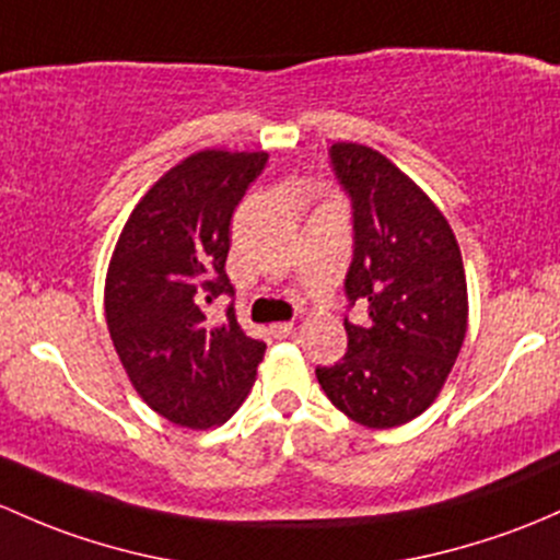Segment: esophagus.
<instances>
[{"mask_svg": "<svg viewBox=\"0 0 560 560\" xmlns=\"http://www.w3.org/2000/svg\"><path fill=\"white\" fill-rule=\"evenodd\" d=\"M270 332H273L276 338H287V335L295 332V322H279V325H270Z\"/></svg>", "mask_w": 560, "mask_h": 560, "instance_id": "34e87169", "label": "esophagus"}]
</instances>
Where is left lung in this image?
Segmentation results:
<instances>
[{"mask_svg":"<svg viewBox=\"0 0 560 560\" xmlns=\"http://www.w3.org/2000/svg\"><path fill=\"white\" fill-rule=\"evenodd\" d=\"M351 201L354 257L343 290L368 325L343 319L349 349L316 368L329 402L351 421L392 429L421 416L448 378L467 335V279L448 220L392 161L370 147H329Z\"/></svg>","mask_w":560,"mask_h":560,"instance_id":"1","label":"left lung"}]
</instances>
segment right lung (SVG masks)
Returning a JSON list of instances; mask_svg holds the SVG:
<instances>
[{"instance_id":"add662e5","label":"right lung","mask_w":560,"mask_h":560,"mask_svg":"<svg viewBox=\"0 0 560 560\" xmlns=\"http://www.w3.org/2000/svg\"><path fill=\"white\" fill-rule=\"evenodd\" d=\"M265 163V152L185 158L147 190L112 255L104 287L112 343L141 399L179 427L231 419L265 357L233 308L222 322L203 314V303L233 295L231 220Z\"/></svg>"}]
</instances>
